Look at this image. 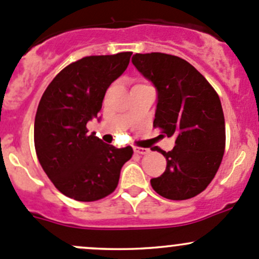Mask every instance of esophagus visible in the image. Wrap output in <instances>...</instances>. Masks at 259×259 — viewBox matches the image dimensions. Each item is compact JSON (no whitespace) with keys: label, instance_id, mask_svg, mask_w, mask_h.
Here are the masks:
<instances>
[{"label":"esophagus","instance_id":"obj_1","mask_svg":"<svg viewBox=\"0 0 259 259\" xmlns=\"http://www.w3.org/2000/svg\"><path fill=\"white\" fill-rule=\"evenodd\" d=\"M134 151L137 154H140V155H145V154H149L150 153V150L146 148H139V146H135L134 148Z\"/></svg>","mask_w":259,"mask_h":259}]
</instances>
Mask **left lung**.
<instances>
[{
	"label": "left lung",
	"instance_id": "8db88e82",
	"mask_svg": "<svg viewBox=\"0 0 259 259\" xmlns=\"http://www.w3.org/2000/svg\"><path fill=\"white\" fill-rule=\"evenodd\" d=\"M138 71L156 89L154 126L160 137H174L173 150H158L166 169L150 180L161 197L184 200L202 193L213 180L226 148V124L218 94L185 60L173 55L135 54Z\"/></svg>",
	"mask_w": 259,
	"mask_h": 259
}]
</instances>
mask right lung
<instances>
[{"label": "right lung", "mask_w": 259, "mask_h": 259, "mask_svg": "<svg viewBox=\"0 0 259 259\" xmlns=\"http://www.w3.org/2000/svg\"><path fill=\"white\" fill-rule=\"evenodd\" d=\"M133 52L88 56L72 62L50 82L38 104L33 139L41 166L55 187L79 202L113 193L133 148H115L88 134L111 82L126 70Z\"/></svg>", "instance_id": "right-lung-1"}]
</instances>
